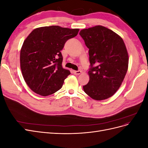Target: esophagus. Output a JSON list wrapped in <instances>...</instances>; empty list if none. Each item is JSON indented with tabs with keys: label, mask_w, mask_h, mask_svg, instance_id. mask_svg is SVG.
<instances>
[{
	"label": "esophagus",
	"mask_w": 148,
	"mask_h": 148,
	"mask_svg": "<svg viewBox=\"0 0 148 148\" xmlns=\"http://www.w3.org/2000/svg\"><path fill=\"white\" fill-rule=\"evenodd\" d=\"M73 73H74V74H75V75H79L80 73H82V71H80V70H78V71H73Z\"/></svg>",
	"instance_id": "esophagus-1"
}]
</instances>
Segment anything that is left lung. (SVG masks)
<instances>
[{
	"instance_id": "8db88e82",
	"label": "left lung",
	"mask_w": 148,
	"mask_h": 148,
	"mask_svg": "<svg viewBox=\"0 0 148 148\" xmlns=\"http://www.w3.org/2000/svg\"><path fill=\"white\" fill-rule=\"evenodd\" d=\"M89 49V81L84 91L92 99H106L122 84L128 66V55L122 38L113 31L98 25L80 31Z\"/></svg>"
}]
</instances>
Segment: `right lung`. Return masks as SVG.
I'll use <instances>...</instances> for the list:
<instances>
[{"label": "right lung", "instance_id": "obj_1", "mask_svg": "<svg viewBox=\"0 0 148 148\" xmlns=\"http://www.w3.org/2000/svg\"><path fill=\"white\" fill-rule=\"evenodd\" d=\"M79 29L59 26L34 29L26 38L20 51L22 75L29 88L39 95L49 96L62 87L70 71L62 68L60 51Z\"/></svg>", "mask_w": 148, "mask_h": 148}]
</instances>
